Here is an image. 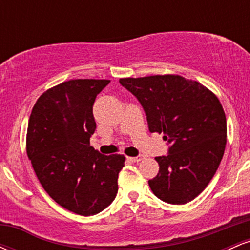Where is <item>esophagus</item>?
<instances>
[{
  "instance_id": "1",
  "label": "esophagus",
  "mask_w": 250,
  "mask_h": 250,
  "mask_svg": "<svg viewBox=\"0 0 250 250\" xmlns=\"http://www.w3.org/2000/svg\"><path fill=\"white\" fill-rule=\"evenodd\" d=\"M128 160H129V161H131V162L136 163V162H140V161H142V160H143V157H142V156H136V157H128Z\"/></svg>"
}]
</instances>
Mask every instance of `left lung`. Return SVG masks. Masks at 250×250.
I'll return each mask as SVG.
<instances>
[{
    "label": "left lung",
    "mask_w": 250,
    "mask_h": 250,
    "mask_svg": "<svg viewBox=\"0 0 250 250\" xmlns=\"http://www.w3.org/2000/svg\"><path fill=\"white\" fill-rule=\"evenodd\" d=\"M120 83L141 102L149 131L163 134L171 145L167 156L155 157L160 169L149 187L167 203L190 202L213 179L225 153L227 120L220 100L200 82L171 74Z\"/></svg>",
    "instance_id": "1"
}]
</instances>
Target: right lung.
<instances>
[{
	"mask_svg": "<svg viewBox=\"0 0 250 250\" xmlns=\"http://www.w3.org/2000/svg\"><path fill=\"white\" fill-rule=\"evenodd\" d=\"M110 80L77 79L45 90L31 110L27 155L48 195L63 208L90 216L116 197L125 157L90 147L93 104Z\"/></svg>",
	"mask_w": 250,
	"mask_h": 250,
	"instance_id": "add662e5",
	"label": "right lung"
}]
</instances>
